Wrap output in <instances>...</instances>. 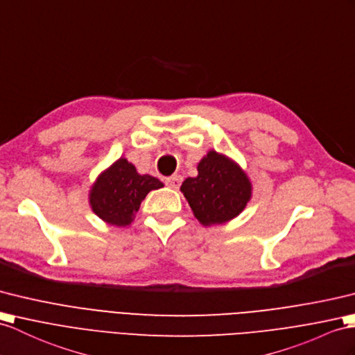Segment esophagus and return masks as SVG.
Here are the masks:
<instances>
[{
  "label": "esophagus",
  "mask_w": 355,
  "mask_h": 355,
  "mask_svg": "<svg viewBox=\"0 0 355 355\" xmlns=\"http://www.w3.org/2000/svg\"><path fill=\"white\" fill-rule=\"evenodd\" d=\"M166 182H167V185H168L170 188L178 189V188L180 187V182H182V176L175 175V176H171V178H167Z\"/></svg>",
  "instance_id": "1"
}]
</instances>
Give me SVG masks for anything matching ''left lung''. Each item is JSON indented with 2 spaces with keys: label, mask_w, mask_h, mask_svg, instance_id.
<instances>
[{
  "label": "left lung",
  "mask_w": 355,
  "mask_h": 355,
  "mask_svg": "<svg viewBox=\"0 0 355 355\" xmlns=\"http://www.w3.org/2000/svg\"><path fill=\"white\" fill-rule=\"evenodd\" d=\"M197 171L196 178L184 180L180 191L200 224L227 223L244 211L252 198V182L235 161L209 150L198 162Z\"/></svg>",
  "instance_id": "8db88e82"
}]
</instances>
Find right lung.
Masks as SVG:
<instances>
[{
	"mask_svg": "<svg viewBox=\"0 0 355 355\" xmlns=\"http://www.w3.org/2000/svg\"><path fill=\"white\" fill-rule=\"evenodd\" d=\"M159 179L138 175L134 164L120 158L93 184L89 202L93 212L111 226L123 227L135 218L140 205L152 189L162 188Z\"/></svg>",
	"mask_w": 355,
	"mask_h": 355,
	"instance_id": "1",
	"label": "right lung"
}]
</instances>
